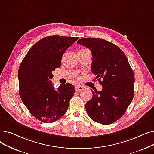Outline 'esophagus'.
<instances>
[{
	"instance_id": "34e87169",
	"label": "esophagus",
	"mask_w": 154,
	"mask_h": 154,
	"mask_svg": "<svg viewBox=\"0 0 154 154\" xmlns=\"http://www.w3.org/2000/svg\"><path fill=\"white\" fill-rule=\"evenodd\" d=\"M75 90L77 91H82L83 89H84V87L82 86V85H76L75 88Z\"/></svg>"
}]
</instances>
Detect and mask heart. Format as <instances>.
Returning <instances> with one entry per match:
<instances>
[{
	"mask_svg": "<svg viewBox=\"0 0 154 154\" xmlns=\"http://www.w3.org/2000/svg\"><path fill=\"white\" fill-rule=\"evenodd\" d=\"M87 50V49H85V48H82V49L80 50L79 51H82V50Z\"/></svg>",
	"mask_w": 154,
	"mask_h": 154,
	"instance_id": "1",
	"label": "heart"
}]
</instances>
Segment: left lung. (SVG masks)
<instances>
[{
  "instance_id": "8db88e82",
  "label": "left lung",
  "mask_w": 154,
  "mask_h": 154,
  "mask_svg": "<svg viewBox=\"0 0 154 154\" xmlns=\"http://www.w3.org/2000/svg\"><path fill=\"white\" fill-rule=\"evenodd\" d=\"M77 43L91 50L92 72L103 85L101 91L92 90L87 112L98 123H114L125 114L134 96L135 77L128 59L116 45L105 39L87 38Z\"/></svg>"
}]
</instances>
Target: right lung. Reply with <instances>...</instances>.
<instances>
[{"mask_svg": "<svg viewBox=\"0 0 154 154\" xmlns=\"http://www.w3.org/2000/svg\"><path fill=\"white\" fill-rule=\"evenodd\" d=\"M77 37L47 36L29 49L18 70L19 95L31 115L43 123H53L62 118L75 93L71 84L60 85L57 90L50 79L59 68L66 49Z\"/></svg>", "mask_w": 154, "mask_h": 154, "instance_id": "obj_1", "label": "right lung"}]
</instances>
